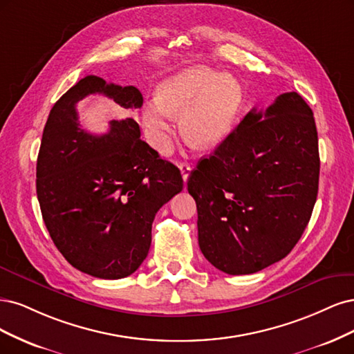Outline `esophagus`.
Wrapping results in <instances>:
<instances>
[{"label":"esophagus","mask_w":354,"mask_h":354,"mask_svg":"<svg viewBox=\"0 0 354 354\" xmlns=\"http://www.w3.org/2000/svg\"><path fill=\"white\" fill-rule=\"evenodd\" d=\"M179 169H180V174H182V179H184V182H187V179L189 178L191 166L184 162V163H179Z\"/></svg>","instance_id":"obj_1"}]
</instances>
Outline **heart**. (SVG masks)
Masks as SVG:
<instances>
[{"label": "heart", "instance_id": "1", "mask_svg": "<svg viewBox=\"0 0 354 354\" xmlns=\"http://www.w3.org/2000/svg\"><path fill=\"white\" fill-rule=\"evenodd\" d=\"M243 100V88L230 73L192 66L166 79L158 95L145 102L142 127L156 150L169 153L174 142V120L182 115L185 138L197 147L219 144L232 129Z\"/></svg>", "mask_w": 354, "mask_h": 354}]
</instances>
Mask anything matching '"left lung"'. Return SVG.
I'll return each instance as SVG.
<instances>
[{"mask_svg": "<svg viewBox=\"0 0 354 354\" xmlns=\"http://www.w3.org/2000/svg\"><path fill=\"white\" fill-rule=\"evenodd\" d=\"M319 167L313 111L301 95L248 111L188 178L204 257L227 275L283 259L310 221Z\"/></svg>", "mask_w": 354, "mask_h": 354, "instance_id": "obj_1", "label": "left lung"}]
</instances>
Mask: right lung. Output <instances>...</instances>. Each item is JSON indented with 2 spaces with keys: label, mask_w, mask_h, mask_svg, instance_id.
Segmentation results:
<instances>
[{
  "label": "right lung",
  "mask_w": 354,
  "mask_h": 354,
  "mask_svg": "<svg viewBox=\"0 0 354 354\" xmlns=\"http://www.w3.org/2000/svg\"><path fill=\"white\" fill-rule=\"evenodd\" d=\"M102 94L129 115L142 106L135 86L89 75L55 102L42 132L37 196L59 252L91 277L120 279L141 266L151 245L154 216L182 191L179 169L141 140L132 118L110 120L94 135L79 123L76 104Z\"/></svg>",
  "instance_id": "obj_1"
}]
</instances>
